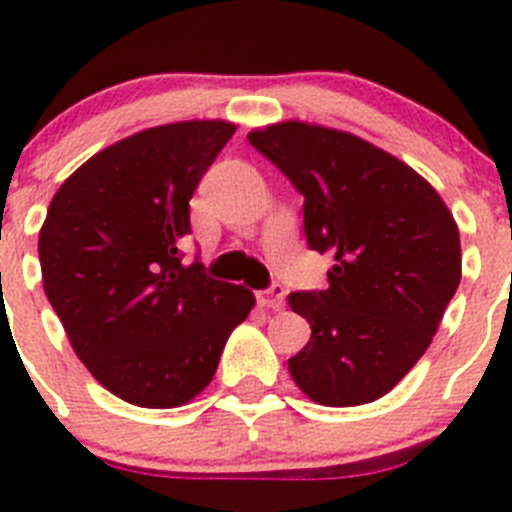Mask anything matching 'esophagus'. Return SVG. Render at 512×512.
I'll return each instance as SVG.
<instances>
[{"instance_id": "esophagus-1", "label": "esophagus", "mask_w": 512, "mask_h": 512, "mask_svg": "<svg viewBox=\"0 0 512 512\" xmlns=\"http://www.w3.org/2000/svg\"><path fill=\"white\" fill-rule=\"evenodd\" d=\"M257 301H260V306L280 311V308L285 306V288L283 285H270L267 290H260V293H257Z\"/></svg>"}]
</instances>
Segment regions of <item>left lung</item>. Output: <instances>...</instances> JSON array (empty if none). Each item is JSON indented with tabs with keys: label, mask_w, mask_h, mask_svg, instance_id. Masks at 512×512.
I'll return each mask as SVG.
<instances>
[{
	"label": "left lung",
	"mask_w": 512,
	"mask_h": 512,
	"mask_svg": "<svg viewBox=\"0 0 512 512\" xmlns=\"http://www.w3.org/2000/svg\"><path fill=\"white\" fill-rule=\"evenodd\" d=\"M247 140L301 191L308 247L334 257L329 288L288 296L311 324L290 377L313 403H372L423 357L457 293V222L426 178L357 135L290 119Z\"/></svg>",
	"instance_id": "obj_1"
}]
</instances>
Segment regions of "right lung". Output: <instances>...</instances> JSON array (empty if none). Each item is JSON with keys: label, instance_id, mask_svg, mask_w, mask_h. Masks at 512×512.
I'll list each match as a JSON object with an SVG mask.
<instances>
[{"label": "right lung", "instance_id": "obj_1", "mask_svg": "<svg viewBox=\"0 0 512 512\" xmlns=\"http://www.w3.org/2000/svg\"><path fill=\"white\" fill-rule=\"evenodd\" d=\"M234 132L224 119H191L124 137L63 181L40 229L45 296L73 352L140 408L196 398L255 306L245 285L181 255L188 201Z\"/></svg>", "mask_w": 512, "mask_h": 512}]
</instances>
